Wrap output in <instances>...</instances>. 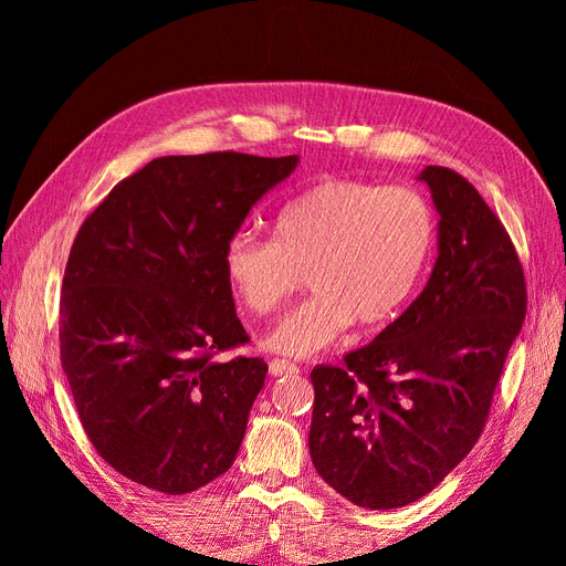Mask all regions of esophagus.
Segmentation results:
<instances>
[{"label":"esophagus","instance_id":"esophagus-1","mask_svg":"<svg viewBox=\"0 0 566 566\" xmlns=\"http://www.w3.org/2000/svg\"><path fill=\"white\" fill-rule=\"evenodd\" d=\"M297 370L300 368L295 364L285 361V358H271V361H269V373L273 375V378H279V375H293Z\"/></svg>","mask_w":566,"mask_h":566}]
</instances>
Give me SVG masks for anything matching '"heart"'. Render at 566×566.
<instances>
[{
  "instance_id": "1",
  "label": "heart",
  "mask_w": 566,
  "mask_h": 566,
  "mask_svg": "<svg viewBox=\"0 0 566 566\" xmlns=\"http://www.w3.org/2000/svg\"><path fill=\"white\" fill-rule=\"evenodd\" d=\"M432 205L413 188L328 179L287 200L273 241L238 231L224 248V276L248 312L266 316L300 285L314 293L287 312L264 345L310 358L345 335L397 316L430 264Z\"/></svg>"
}]
</instances>
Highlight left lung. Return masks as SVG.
<instances>
[{
	"mask_svg": "<svg viewBox=\"0 0 566 566\" xmlns=\"http://www.w3.org/2000/svg\"><path fill=\"white\" fill-rule=\"evenodd\" d=\"M418 179L439 212L430 281L370 345L312 370L314 468L368 510L422 499L472 451L526 316L520 256L476 188L437 165Z\"/></svg>",
	"mask_w": 566,
	"mask_h": 566,
	"instance_id": "8db88e82",
	"label": "left lung"
}]
</instances>
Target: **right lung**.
Listing matches in <instances>:
<instances>
[{"label":"right lung","mask_w":566,"mask_h":566,"mask_svg":"<svg viewBox=\"0 0 566 566\" xmlns=\"http://www.w3.org/2000/svg\"><path fill=\"white\" fill-rule=\"evenodd\" d=\"M300 158L165 156L119 181L84 219L65 264L61 366L84 432L132 482L169 495L224 474L264 387L224 248Z\"/></svg>","instance_id":"add662e5"}]
</instances>
